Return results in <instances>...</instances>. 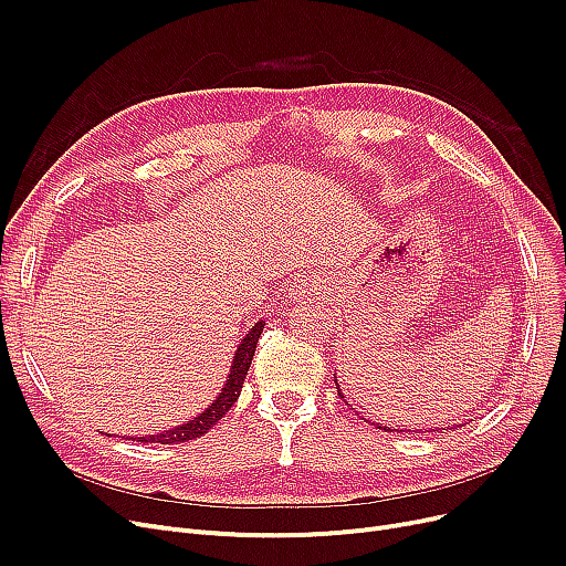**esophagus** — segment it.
<instances>
[{
    "label": "esophagus",
    "mask_w": 566,
    "mask_h": 566,
    "mask_svg": "<svg viewBox=\"0 0 566 566\" xmlns=\"http://www.w3.org/2000/svg\"><path fill=\"white\" fill-rule=\"evenodd\" d=\"M316 291V280H301L298 284H293V298H307Z\"/></svg>",
    "instance_id": "34e87169"
}]
</instances>
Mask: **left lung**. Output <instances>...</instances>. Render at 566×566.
<instances>
[{
	"instance_id": "obj_1",
	"label": "left lung",
	"mask_w": 566,
	"mask_h": 566,
	"mask_svg": "<svg viewBox=\"0 0 566 566\" xmlns=\"http://www.w3.org/2000/svg\"><path fill=\"white\" fill-rule=\"evenodd\" d=\"M335 382H337V378H335ZM337 392H339V397L344 399V392L339 390V382H337ZM378 429H385V431H397V429H390V427H378Z\"/></svg>"
}]
</instances>
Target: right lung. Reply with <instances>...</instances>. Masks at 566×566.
Here are the masks:
<instances>
[{
    "label": "right lung",
    "mask_w": 566,
    "mask_h": 566,
    "mask_svg": "<svg viewBox=\"0 0 566 566\" xmlns=\"http://www.w3.org/2000/svg\"><path fill=\"white\" fill-rule=\"evenodd\" d=\"M263 325L265 321H256L250 333L241 339V344H238L235 353H233V363H231V369H229V376L222 385L220 395L213 399V403L203 408L197 418H192L190 422L186 424H178V427H171L167 431H160V433H151V436H139V438H133L137 442H163V444H178V442H188V440H195L203 433H208V429H211L216 422H220L224 415L229 412V408L235 403V399L241 397V388H243V380L250 371V365H252V358H254V350H256V342L263 333ZM109 436V433H107Z\"/></svg>",
    "instance_id": "1"
}]
</instances>
